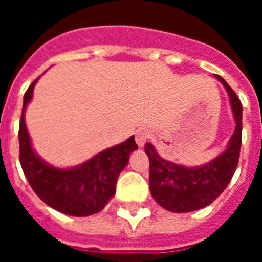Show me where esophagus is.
<instances>
[{"instance_id": "esophagus-1", "label": "esophagus", "mask_w": 262, "mask_h": 262, "mask_svg": "<svg viewBox=\"0 0 262 262\" xmlns=\"http://www.w3.org/2000/svg\"><path fill=\"white\" fill-rule=\"evenodd\" d=\"M148 138H149V135H148L147 131H138V134H136V144L143 148L147 143Z\"/></svg>"}]
</instances>
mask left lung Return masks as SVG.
Returning a JSON list of instances; mask_svg holds the SVG:
<instances>
[{"label":"left lung","instance_id":"left-lung-1","mask_svg":"<svg viewBox=\"0 0 262 262\" xmlns=\"http://www.w3.org/2000/svg\"><path fill=\"white\" fill-rule=\"evenodd\" d=\"M226 89L235 119V131L219 156L200 166H185L163 159L151 143L144 147L149 159V189L154 200L168 211L190 212L209 206L230 184L239 163L243 106L223 77L215 75Z\"/></svg>","mask_w":262,"mask_h":262}]
</instances>
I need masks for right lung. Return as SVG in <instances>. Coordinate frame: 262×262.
Instances as JSON below:
<instances>
[{
  "mask_svg": "<svg viewBox=\"0 0 262 262\" xmlns=\"http://www.w3.org/2000/svg\"><path fill=\"white\" fill-rule=\"evenodd\" d=\"M36 78L23 97L19 123V161L32 190L46 205L71 216H89L105 209L115 194L120 172L138 145L131 136L126 142L106 148L92 159L72 168H57L41 159L32 148L25 113L32 99Z\"/></svg>",
  "mask_w": 262,
  "mask_h": 262,
  "instance_id": "1",
  "label": "right lung"
}]
</instances>
